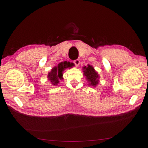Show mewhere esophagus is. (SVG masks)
<instances>
[{
  "mask_svg": "<svg viewBox=\"0 0 148 148\" xmlns=\"http://www.w3.org/2000/svg\"><path fill=\"white\" fill-rule=\"evenodd\" d=\"M73 63H75L76 66H78L80 64V61H79V60H76L73 61Z\"/></svg>",
  "mask_w": 148,
  "mask_h": 148,
  "instance_id": "esophagus-1",
  "label": "esophagus"
}]
</instances>
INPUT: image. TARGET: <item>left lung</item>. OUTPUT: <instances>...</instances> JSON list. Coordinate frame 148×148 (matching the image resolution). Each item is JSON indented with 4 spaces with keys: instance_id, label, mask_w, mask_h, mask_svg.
Segmentation results:
<instances>
[{
    "instance_id": "left-lung-1",
    "label": "left lung",
    "mask_w": 148,
    "mask_h": 148,
    "mask_svg": "<svg viewBox=\"0 0 148 148\" xmlns=\"http://www.w3.org/2000/svg\"><path fill=\"white\" fill-rule=\"evenodd\" d=\"M83 75L86 78L88 82V86L96 87L99 83V75L95 70L94 68L90 64H88L87 66L83 67Z\"/></svg>"
}]
</instances>
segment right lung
Returning a JSON list of instances; mask_svg holds the SVG:
<instances>
[{
	"label": "right lung",
	"instance_id": "obj_1",
	"mask_svg": "<svg viewBox=\"0 0 148 148\" xmlns=\"http://www.w3.org/2000/svg\"><path fill=\"white\" fill-rule=\"evenodd\" d=\"M74 64L69 61H63L59 63L58 66H55L51 69V71L47 75L48 80L51 82L53 86H57L60 83V80H63V71L67 68H71Z\"/></svg>",
	"mask_w": 148,
	"mask_h": 148
}]
</instances>
